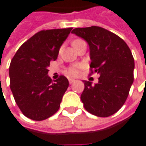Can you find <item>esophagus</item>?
Masks as SVG:
<instances>
[{
  "label": "esophagus",
  "mask_w": 146,
  "mask_h": 146,
  "mask_svg": "<svg viewBox=\"0 0 146 146\" xmlns=\"http://www.w3.org/2000/svg\"><path fill=\"white\" fill-rule=\"evenodd\" d=\"M75 81H76V80H74V79H69V83H70V84H73V82H75Z\"/></svg>",
  "instance_id": "1"
}]
</instances>
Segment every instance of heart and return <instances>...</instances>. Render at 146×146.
Here are the masks:
<instances>
[{
    "label": "heart",
    "instance_id": "1",
    "mask_svg": "<svg viewBox=\"0 0 146 146\" xmlns=\"http://www.w3.org/2000/svg\"><path fill=\"white\" fill-rule=\"evenodd\" d=\"M76 40H79V39H76ZM76 40H75V41H76ZM80 69V66H78V65H74V66H70V68L66 70V74L70 76H76L78 75Z\"/></svg>",
    "mask_w": 146,
    "mask_h": 146
}]
</instances>
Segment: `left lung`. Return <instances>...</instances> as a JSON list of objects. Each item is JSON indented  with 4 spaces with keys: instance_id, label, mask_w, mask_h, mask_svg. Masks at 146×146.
Returning <instances> with one entry per match:
<instances>
[{
    "instance_id": "left-lung-1",
    "label": "left lung",
    "mask_w": 146,
    "mask_h": 146,
    "mask_svg": "<svg viewBox=\"0 0 146 146\" xmlns=\"http://www.w3.org/2000/svg\"><path fill=\"white\" fill-rule=\"evenodd\" d=\"M72 33L88 43L91 74H100L94 85L83 81L84 89L80 99L84 107L98 117L112 115L125 104L133 82L131 50L123 39L103 27H77Z\"/></svg>"
}]
</instances>
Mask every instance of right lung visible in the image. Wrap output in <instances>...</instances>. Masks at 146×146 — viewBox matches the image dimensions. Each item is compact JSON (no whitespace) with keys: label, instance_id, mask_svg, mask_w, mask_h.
<instances>
[{"label":"right lung","instance_id":"right-lung-1","mask_svg":"<svg viewBox=\"0 0 146 146\" xmlns=\"http://www.w3.org/2000/svg\"><path fill=\"white\" fill-rule=\"evenodd\" d=\"M72 29L38 31L18 49L11 61L10 88L17 106L29 119L42 121L58 111L69 81L62 75L52 81L47 68L57 59Z\"/></svg>","mask_w":146,"mask_h":146}]
</instances>
